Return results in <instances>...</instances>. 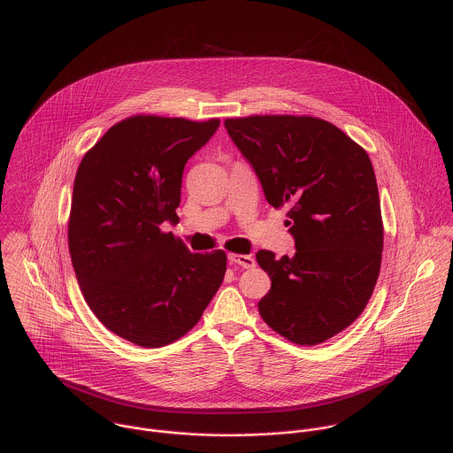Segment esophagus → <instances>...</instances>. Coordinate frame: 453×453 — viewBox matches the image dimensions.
<instances>
[{
  "mask_svg": "<svg viewBox=\"0 0 453 453\" xmlns=\"http://www.w3.org/2000/svg\"><path fill=\"white\" fill-rule=\"evenodd\" d=\"M228 261L232 265H239L242 268H253L257 265L255 258L250 255H228Z\"/></svg>",
  "mask_w": 453,
  "mask_h": 453,
  "instance_id": "1",
  "label": "esophagus"
}]
</instances>
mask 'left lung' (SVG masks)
I'll use <instances>...</instances> for the list:
<instances>
[{
	"label": "left lung",
	"instance_id": "obj_1",
	"mask_svg": "<svg viewBox=\"0 0 453 453\" xmlns=\"http://www.w3.org/2000/svg\"><path fill=\"white\" fill-rule=\"evenodd\" d=\"M225 129L266 202L289 205L296 253H257L272 279L259 314L295 343H321L359 318L380 273L384 226L372 160L345 132L314 117L228 119Z\"/></svg>",
	"mask_w": 453,
	"mask_h": 453
}]
</instances>
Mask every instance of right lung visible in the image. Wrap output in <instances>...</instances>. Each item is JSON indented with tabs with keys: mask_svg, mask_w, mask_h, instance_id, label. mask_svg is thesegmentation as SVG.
Wrapping results in <instances>:
<instances>
[{
	"mask_svg": "<svg viewBox=\"0 0 453 453\" xmlns=\"http://www.w3.org/2000/svg\"><path fill=\"white\" fill-rule=\"evenodd\" d=\"M219 120L130 117L108 130L76 171L67 242L85 302L115 334L162 347L202 318L226 255H198L164 221H178L181 181Z\"/></svg>",
	"mask_w": 453,
	"mask_h": 453,
	"instance_id": "1",
	"label": "right lung"
}]
</instances>
